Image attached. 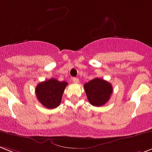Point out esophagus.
I'll return each mask as SVG.
<instances>
[{"mask_svg": "<svg viewBox=\"0 0 152 152\" xmlns=\"http://www.w3.org/2000/svg\"><path fill=\"white\" fill-rule=\"evenodd\" d=\"M72 80H73V82L75 84H77L78 82H79V79H78L77 77H73Z\"/></svg>", "mask_w": 152, "mask_h": 152, "instance_id": "34e87169", "label": "esophagus"}]
</instances>
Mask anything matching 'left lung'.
I'll return each instance as SVG.
<instances>
[{
	"mask_svg": "<svg viewBox=\"0 0 152 152\" xmlns=\"http://www.w3.org/2000/svg\"><path fill=\"white\" fill-rule=\"evenodd\" d=\"M88 102L93 106H103L108 101L112 94L111 84L104 79L94 78L84 85Z\"/></svg>",
	"mask_w": 152,
	"mask_h": 152,
	"instance_id": "left-lung-1",
	"label": "left lung"
}]
</instances>
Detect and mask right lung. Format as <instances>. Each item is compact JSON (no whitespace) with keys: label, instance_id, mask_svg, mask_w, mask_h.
I'll return each mask as SVG.
<instances>
[{"label":"right lung","instance_id":"right-lung-1","mask_svg":"<svg viewBox=\"0 0 152 152\" xmlns=\"http://www.w3.org/2000/svg\"><path fill=\"white\" fill-rule=\"evenodd\" d=\"M67 86L66 82H59L51 78L40 82L35 88V93L38 101L46 108L53 109L61 103L62 96Z\"/></svg>","mask_w":152,"mask_h":152}]
</instances>
